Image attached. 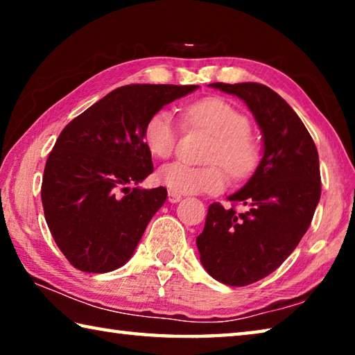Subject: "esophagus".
Wrapping results in <instances>:
<instances>
[{
    "label": "esophagus",
    "mask_w": 355,
    "mask_h": 355,
    "mask_svg": "<svg viewBox=\"0 0 355 355\" xmlns=\"http://www.w3.org/2000/svg\"><path fill=\"white\" fill-rule=\"evenodd\" d=\"M167 199H169L171 203H177L182 200V194H178V192H173V191H169V194H167Z\"/></svg>",
    "instance_id": "34e87169"
}]
</instances>
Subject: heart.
Masks as SVG:
<instances>
[{
	"mask_svg": "<svg viewBox=\"0 0 355 355\" xmlns=\"http://www.w3.org/2000/svg\"><path fill=\"white\" fill-rule=\"evenodd\" d=\"M184 120L192 127L211 133L209 166H189L182 161L166 164L156 173L158 182L178 194L218 192L225 184V171L233 178H244L258 163V147L252 139L250 120L235 106L220 98H203L184 110ZM178 141V123L169 110H159L144 127V142L156 158H169ZM226 169L224 170L223 167Z\"/></svg>",
	"mask_w": 355,
	"mask_h": 355,
	"instance_id": "1",
	"label": "heart"
}]
</instances>
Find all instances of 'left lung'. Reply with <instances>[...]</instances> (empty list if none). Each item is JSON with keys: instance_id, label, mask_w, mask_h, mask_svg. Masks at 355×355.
Listing matches in <instances>:
<instances>
[{"instance_id": "8db88e82", "label": "left lung", "mask_w": 355, "mask_h": 355, "mask_svg": "<svg viewBox=\"0 0 355 355\" xmlns=\"http://www.w3.org/2000/svg\"><path fill=\"white\" fill-rule=\"evenodd\" d=\"M236 95L254 114L263 133V158L254 175L228 197L208 207L197 236L200 261L220 284L245 286L274 272L309 230L321 197L318 150L293 107L260 83H213ZM236 202L248 207L238 214Z\"/></svg>"}]
</instances>
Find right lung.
<instances>
[{
    "label": "right lung",
    "mask_w": 355,
    "mask_h": 355,
    "mask_svg": "<svg viewBox=\"0 0 355 355\" xmlns=\"http://www.w3.org/2000/svg\"><path fill=\"white\" fill-rule=\"evenodd\" d=\"M196 89L192 84L117 87L61 131L45 164L42 205L71 266L110 272L133 255L167 197L163 186L129 188L153 172L144 127L152 114Z\"/></svg>",
    "instance_id": "obj_1"
}]
</instances>
